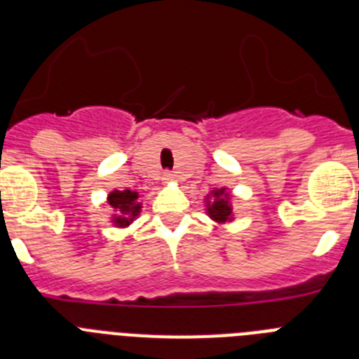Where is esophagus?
<instances>
[{
    "mask_svg": "<svg viewBox=\"0 0 359 359\" xmlns=\"http://www.w3.org/2000/svg\"><path fill=\"white\" fill-rule=\"evenodd\" d=\"M163 182H165V183L174 182V174H172V172H163Z\"/></svg>",
    "mask_w": 359,
    "mask_h": 359,
    "instance_id": "obj_1",
    "label": "esophagus"
}]
</instances>
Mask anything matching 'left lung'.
Listing matches in <instances>:
<instances>
[{
    "label": "left lung",
    "mask_w": 359,
    "mask_h": 359,
    "mask_svg": "<svg viewBox=\"0 0 359 359\" xmlns=\"http://www.w3.org/2000/svg\"><path fill=\"white\" fill-rule=\"evenodd\" d=\"M226 196L228 194L224 192V189L215 190V201L212 203V205H208V215H210L212 219H215V221H219V223H224V221H228V219L231 217V208L230 205H228Z\"/></svg>",
    "instance_id": "left-lung-1"
}]
</instances>
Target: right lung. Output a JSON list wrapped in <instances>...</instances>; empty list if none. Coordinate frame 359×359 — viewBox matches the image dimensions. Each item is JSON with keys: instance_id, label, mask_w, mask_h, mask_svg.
<instances>
[{"instance_id": "obj_1", "label": "right lung", "mask_w": 359, "mask_h": 359, "mask_svg": "<svg viewBox=\"0 0 359 359\" xmlns=\"http://www.w3.org/2000/svg\"><path fill=\"white\" fill-rule=\"evenodd\" d=\"M138 199V192H131V190H113L109 196H107V203L116 210L115 221L118 226H128L133 219L138 215L142 205L136 203Z\"/></svg>"}]
</instances>
